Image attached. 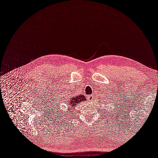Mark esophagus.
Returning a JSON list of instances; mask_svg holds the SVG:
<instances>
[{
	"label": "esophagus",
	"mask_w": 158,
	"mask_h": 158,
	"mask_svg": "<svg viewBox=\"0 0 158 158\" xmlns=\"http://www.w3.org/2000/svg\"><path fill=\"white\" fill-rule=\"evenodd\" d=\"M93 98H94V96H93V95H88V99L89 100H92V99H93Z\"/></svg>",
	"instance_id": "obj_1"
}]
</instances>
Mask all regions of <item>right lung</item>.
<instances>
[{
    "label": "right lung",
    "instance_id": "1",
    "mask_svg": "<svg viewBox=\"0 0 158 158\" xmlns=\"http://www.w3.org/2000/svg\"><path fill=\"white\" fill-rule=\"evenodd\" d=\"M86 100L85 99V97L84 95H77V96H73L72 98L70 99V101H68V106H72V108L73 109L77 104H79V102H82L83 101ZM71 110V109H70Z\"/></svg>",
    "mask_w": 158,
    "mask_h": 158
}]
</instances>
